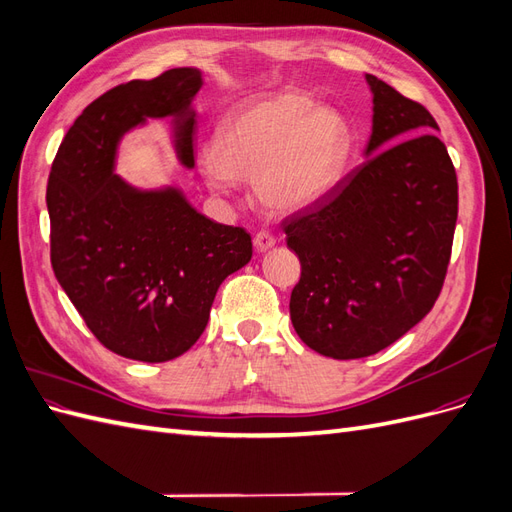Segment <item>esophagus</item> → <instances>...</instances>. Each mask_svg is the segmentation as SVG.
I'll return each instance as SVG.
<instances>
[{
    "instance_id": "34e87169",
    "label": "esophagus",
    "mask_w": 512,
    "mask_h": 512,
    "mask_svg": "<svg viewBox=\"0 0 512 512\" xmlns=\"http://www.w3.org/2000/svg\"><path fill=\"white\" fill-rule=\"evenodd\" d=\"M273 245H275V237L271 235L269 230H260L254 235V247L258 252H267V250H271Z\"/></svg>"
}]
</instances>
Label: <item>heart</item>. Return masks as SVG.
Wrapping results in <instances>:
<instances>
[{
  "instance_id": "obj_1",
  "label": "heart",
  "mask_w": 512,
  "mask_h": 512,
  "mask_svg": "<svg viewBox=\"0 0 512 512\" xmlns=\"http://www.w3.org/2000/svg\"><path fill=\"white\" fill-rule=\"evenodd\" d=\"M352 149L346 117L303 89L245 100L215 123L207 145V181L226 190L230 177H250L262 207L294 213L327 196Z\"/></svg>"
}]
</instances>
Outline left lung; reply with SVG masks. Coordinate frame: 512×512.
Returning a JSON list of instances; mask_svg holds the SVG:
<instances>
[{
  "label": "left lung",
  "mask_w": 512,
  "mask_h": 512,
  "mask_svg": "<svg viewBox=\"0 0 512 512\" xmlns=\"http://www.w3.org/2000/svg\"><path fill=\"white\" fill-rule=\"evenodd\" d=\"M374 123L365 164L282 228L301 262L290 320L312 350L363 359L440 297L457 224V175L423 104L365 74Z\"/></svg>",
  "instance_id": "1"
}]
</instances>
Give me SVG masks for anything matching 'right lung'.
<instances>
[{"label":"right lung","mask_w":512,"mask_h":512,"mask_svg":"<svg viewBox=\"0 0 512 512\" xmlns=\"http://www.w3.org/2000/svg\"><path fill=\"white\" fill-rule=\"evenodd\" d=\"M196 68L108 89L76 117L46 185L51 265L98 342L132 361L164 363L203 335L220 284L252 258L241 226L198 213L179 188L138 190L115 175L123 134L173 117L175 151L194 168Z\"/></svg>","instance_id":"obj_1"}]
</instances>
